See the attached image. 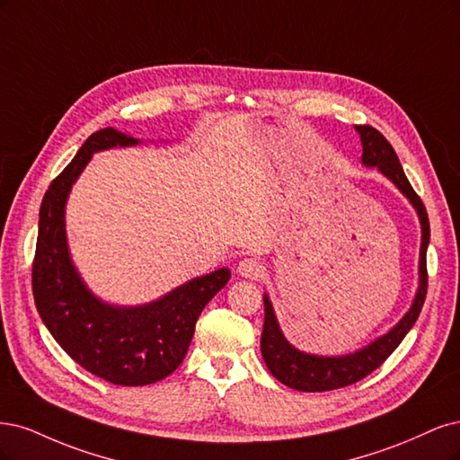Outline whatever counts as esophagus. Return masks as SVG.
I'll return each mask as SVG.
<instances>
[{"label":"esophagus","mask_w":460,"mask_h":460,"mask_svg":"<svg viewBox=\"0 0 460 460\" xmlns=\"http://www.w3.org/2000/svg\"><path fill=\"white\" fill-rule=\"evenodd\" d=\"M236 271H239L241 277H246V279H260L263 277L265 268L256 258H244L239 261V265H236Z\"/></svg>","instance_id":"34e87169"}]
</instances>
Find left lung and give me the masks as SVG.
I'll return each instance as SVG.
<instances>
[{"instance_id": "8db88e82", "label": "left lung", "mask_w": 460, "mask_h": 460, "mask_svg": "<svg viewBox=\"0 0 460 460\" xmlns=\"http://www.w3.org/2000/svg\"><path fill=\"white\" fill-rule=\"evenodd\" d=\"M355 129H358L361 136L363 164L376 166L378 172L386 175L388 180L411 200L414 210L419 214L420 227H422L419 290L405 317L399 321L388 334L380 336L373 344H368L359 351L349 353V355H340V358L311 355L290 346L279 329V323H277L270 298L268 296H263L265 321H263V332L260 340L263 361L271 370V375L292 390L329 392V390L351 386V384L363 380L367 375L373 373V370H376L384 361H386L395 351V348L402 344L405 334L412 329V324L417 323L426 300V290H428L426 250L429 243V221H428L424 204L417 192H414V189L411 187L402 164H399V158L394 151V146L388 143V139L373 126H355Z\"/></svg>"}]
</instances>
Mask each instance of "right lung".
Segmentation results:
<instances>
[{
	"label": "right lung",
	"instance_id": "obj_1",
	"mask_svg": "<svg viewBox=\"0 0 460 460\" xmlns=\"http://www.w3.org/2000/svg\"><path fill=\"white\" fill-rule=\"evenodd\" d=\"M137 143L114 128L87 137L41 200L32 263L34 302L51 336L80 367L118 386H146L172 375L185 359L202 309L231 277L217 270L137 307L101 302L84 285L66 246L68 192L93 153Z\"/></svg>",
	"mask_w": 460,
	"mask_h": 460
}]
</instances>
